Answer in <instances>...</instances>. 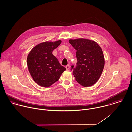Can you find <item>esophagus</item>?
I'll use <instances>...</instances> for the list:
<instances>
[{
    "instance_id": "34e87169",
    "label": "esophagus",
    "mask_w": 132,
    "mask_h": 132,
    "mask_svg": "<svg viewBox=\"0 0 132 132\" xmlns=\"http://www.w3.org/2000/svg\"><path fill=\"white\" fill-rule=\"evenodd\" d=\"M66 69L67 70H68L69 69V68H70V65H66Z\"/></svg>"
}]
</instances>
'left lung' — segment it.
Listing matches in <instances>:
<instances>
[{
    "label": "left lung",
    "instance_id": "left-lung-1",
    "mask_svg": "<svg viewBox=\"0 0 132 132\" xmlns=\"http://www.w3.org/2000/svg\"><path fill=\"white\" fill-rule=\"evenodd\" d=\"M69 42L76 51V66L71 68L75 80L85 87L93 86L99 79L104 67L101 48L97 43L87 39H70Z\"/></svg>",
    "mask_w": 132,
    "mask_h": 132
}]
</instances>
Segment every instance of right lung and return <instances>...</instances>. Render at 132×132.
Masks as SVG:
<instances>
[{
  "label": "right lung",
  "mask_w": 132,
  "mask_h": 132,
  "mask_svg": "<svg viewBox=\"0 0 132 132\" xmlns=\"http://www.w3.org/2000/svg\"><path fill=\"white\" fill-rule=\"evenodd\" d=\"M46 42L36 45L30 52L27 64L33 80L40 86L48 87L59 80L66 68L52 54L61 43Z\"/></svg>",
  "instance_id": "right-lung-1"
}]
</instances>
